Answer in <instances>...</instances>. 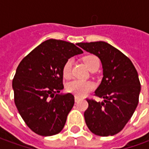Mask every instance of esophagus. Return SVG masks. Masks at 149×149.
<instances>
[{"label": "esophagus", "instance_id": "obj_1", "mask_svg": "<svg viewBox=\"0 0 149 149\" xmlns=\"http://www.w3.org/2000/svg\"><path fill=\"white\" fill-rule=\"evenodd\" d=\"M80 100H81V98H80V97H77V96H75V97H74V101H75V102H79Z\"/></svg>", "mask_w": 149, "mask_h": 149}]
</instances>
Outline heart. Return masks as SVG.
<instances>
[{
    "label": "heart",
    "mask_w": 149,
    "mask_h": 149,
    "mask_svg": "<svg viewBox=\"0 0 149 149\" xmlns=\"http://www.w3.org/2000/svg\"><path fill=\"white\" fill-rule=\"evenodd\" d=\"M83 62L86 66L90 70L97 69L99 67V59L96 55H86L83 58ZM71 70H72V60L69 58L65 62L63 67V75L65 79H69L71 76ZM94 88V83L91 81H83L79 79H74L71 82H68L66 86V89L69 93L74 94L77 97H83L93 91Z\"/></svg>",
    "instance_id": "obj_1"
}]
</instances>
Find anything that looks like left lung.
I'll return each instance as SVG.
<instances>
[{"instance_id": "8db88e82", "label": "left lung", "mask_w": 149, "mask_h": 149, "mask_svg": "<svg viewBox=\"0 0 149 149\" xmlns=\"http://www.w3.org/2000/svg\"><path fill=\"white\" fill-rule=\"evenodd\" d=\"M78 45L100 58L104 75L94 94L104 102L86 98V124L95 135H115L123 130L138 105L141 82L137 71L126 55L106 42Z\"/></svg>"}]
</instances>
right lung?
Instances as JSON below:
<instances>
[{
    "label": "right lung",
    "instance_id": "right-lung-1",
    "mask_svg": "<svg viewBox=\"0 0 149 149\" xmlns=\"http://www.w3.org/2000/svg\"><path fill=\"white\" fill-rule=\"evenodd\" d=\"M82 52L74 43L50 39L18 65L13 79L14 102L23 120L35 133L49 136L63 129L74 97L70 93L58 94L64 87L62 70L68 58Z\"/></svg>",
    "mask_w": 149,
    "mask_h": 149
}]
</instances>
